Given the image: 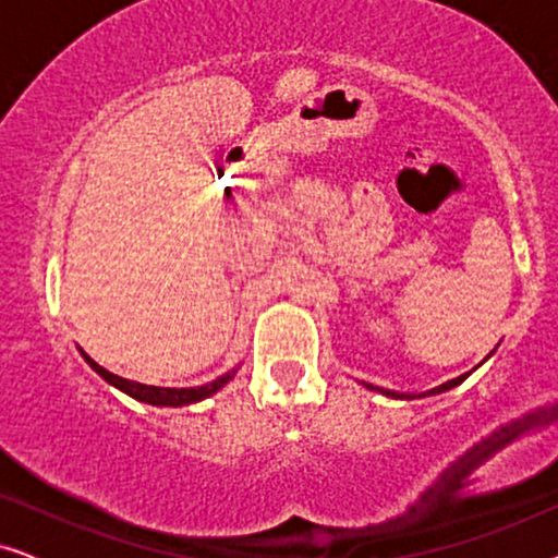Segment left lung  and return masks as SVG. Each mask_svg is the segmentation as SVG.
Wrapping results in <instances>:
<instances>
[{"instance_id": "1", "label": "left lung", "mask_w": 558, "mask_h": 558, "mask_svg": "<svg viewBox=\"0 0 558 558\" xmlns=\"http://www.w3.org/2000/svg\"><path fill=\"white\" fill-rule=\"evenodd\" d=\"M470 373H462V376H457V378H452V380H447V384H441V386H437V388H432L429 393H441V391H449V388H454V386H460L464 378H468ZM368 388H373V391H380V393H386V396H393V399H411V396H403V393H396V391H386V388H376V386H371L368 384Z\"/></svg>"}]
</instances>
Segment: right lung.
I'll return each instance as SVG.
<instances>
[{"mask_svg":"<svg viewBox=\"0 0 558 558\" xmlns=\"http://www.w3.org/2000/svg\"><path fill=\"white\" fill-rule=\"evenodd\" d=\"M83 357H86L90 368H94L101 378L109 380L111 386L121 388V391L129 393L136 401L151 403V407H185V403H195V401L208 399V396L220 391V388H223L235 373V371H231V373H226V376L213 380V384H205V386H197V388H162V386H147V384H136V380L121 378V376H117V373L106 371L104 365H98L94 357H88L86 353H83Z\"/></svg>","mask_w":558,"mask_h":558,"instance_id":"right-lung-1","label":"right lung"}]
</instances>
